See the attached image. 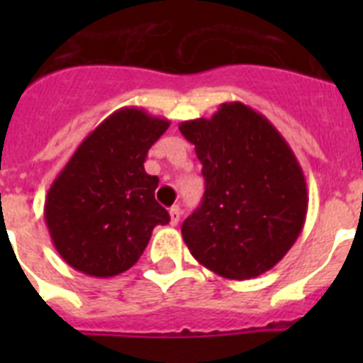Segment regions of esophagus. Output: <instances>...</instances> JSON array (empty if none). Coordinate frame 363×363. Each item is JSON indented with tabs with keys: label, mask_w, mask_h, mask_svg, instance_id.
Segmentation results:
<instances>
[{
	"label": "esophagus",
	"mask_w": 363,
	"mask_h": 363,
	"mask_svg": "<svg viewBox=\"0 0 363 363\" xmlns=\"http://www.w3.org/2000/svg\"><path fill=\"white\" fill-rule=\"evenodd\" d=\"M169 214H171V225H176L179 221V218H182V209H179L178 205H174V207H171Z\"/></svg>",
	"instance_id": "esophagus-1"
}]
</instances>
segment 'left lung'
I'll return each mask as SVG.
<instances>
[{
    "mask_svg": "<svg viewBox=\"0 0 363 363\" xmlns=\"http://www.w3.org/2000/svg\"><path fill=\"white\" fill-rule=\"evenodd\" d=\"M205 178L201 205L182 225L189 251L229 280H251L287 255L307 214V184L274 125L240 101L179 123Z\"/></svg>",
    "mask_w": 363,
    "mask_h": 363,
    "instance_id": "1",
    "label": "left lung"
}]
</instances>
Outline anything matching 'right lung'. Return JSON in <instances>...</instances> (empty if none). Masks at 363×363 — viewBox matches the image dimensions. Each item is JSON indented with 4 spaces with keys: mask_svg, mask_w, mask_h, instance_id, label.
<instances>
[{
    "mask_svg": "<svg viewBox=\"0 0 363 363\" xmlns=\"http://www.w3.org/2000/svg\"><path fill=\"white\" fill-rule=\"evenodd\" d=\"M169 120L143 108L112 112L76 149L50 185L45 223L56 251L76 271L111 278L136 264L156 225L171 216L143 162Z\"/></svg>",
    "mask_w": 363,
    "mask_h": 363,
    "instance_id": "1",
    "label": "right lung"
}]
</instances>
